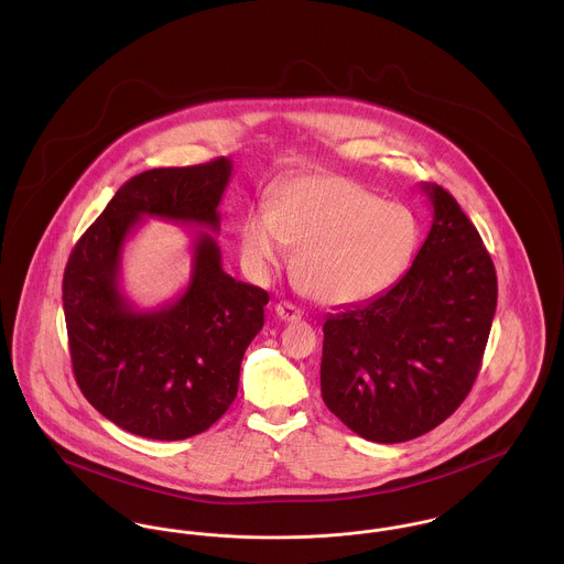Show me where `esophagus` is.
Listing matches in <instances>:
<instances>
[{
  "label": "esophagus",
  "mask_w": 564,
  "mask_h": 564,
  "mask_svg": "<svg viewBox=\"0 0 564 564\" xmlns=\"http://www.w3.org/2000/svg\"><path fill=\"white\" fill-rule=\"evenodd\" d=\"M275 315H278V319H282V322H300L302 319V311L297 308V306H293V304H289V302H280V304H275Z\"/></svg>",
  "instance_id": "obj_1"
}]
</instances>
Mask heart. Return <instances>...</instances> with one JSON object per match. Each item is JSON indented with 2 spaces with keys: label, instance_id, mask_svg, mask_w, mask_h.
I'll use <instances>...</instances> for the list:
<instances>
[{
  "label": "heart",
  "instance_id": "heart-1",
  "mask_svg": "<svg viewBox=\"0 0 564 564\" xmlns=\"http://www.w3.org/2000/svg\"><path fill=\"white\" fill-rule=\"evenodd\" d=\"M416 241L408 208L343 175L282 182L271 208H251L239 232L242 267L256 280L297 247L295 273L323 304H354L389 289L410 264Z\"/></svg>",
  "mask_w": 564,
  "mask_h": 564
}]
</instances>
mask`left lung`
<instances>
[{"instance_id":"1","label":"left lung","mask_w":564,"mask_h":564,"mask_svg":"<svg viewBox=\"0 0 564 564\" xmlns=\"http://www.w3.org/2000/svg\"><path fill=\"white\" fill-rule=\"evenodd\" d=\"M421 188L434 215L412 267L382 295L323 323V402L376 443L416 438L465 402L497 306L476 226L443 186Z\"/></svg>"}]
</instances>
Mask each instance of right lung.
<instances>
[{"instance_id": "right-lung-1", "label": "right lung", "mask_w": 564, "mask_h": 564, "mask_svg": "<svg viewBox=\"0 0 564 564\" xmlns=\"http://www.w3.org/2000/svg\"><path fill=\"white\" fill-rule=\"evenodd\" d=\"M228 159L150 169L130 177L76 242L63 308L84 398L121 430L182 441L235 402L247 345L262 329L267 291L228 275L213 235L197 230L186 289L139 311L121 293V251L145 217L219 232Z\"/></svg>"}]
</instances>
